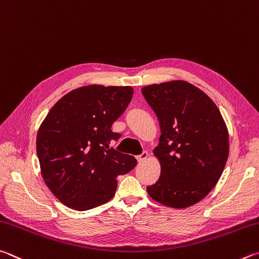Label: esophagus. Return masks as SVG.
<instances>
[{
	"instance_id": "esophagus-1",
	"label": "esophagus",
	"mask_w": 259,
	"mask_h": 259,
	"mask_svg": "<svg viewBox=\"0 0 259 259\" xmlns=\"http://www.w3.org/2000/svg\"><path fill=\"white\" fill-rule=\"evenodd\" d=\"M148 157H149V153H148L147 151H143V152L141 153V155L137 157V159H138V161H139V162H141V161H144V160H146Z\"/></svg>"
}]
</instances>
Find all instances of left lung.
<instances>
[{
    "mask_svg": "<svg viewBox=\"0 0 259 259\" xmlns=\"http://www.w3.org/2000/svg\"><path fill=\"white\" fill-rule=\"evenodd\" d=\"M142 94L157 115L161 135L153 150L160 176L147 187L153 200L187 208L209 193L229 157V132L214 101L185 80L144 86Z\"/></svg>",
    "mask_w": 259,
    "mask_h": 259,
    "instance_id": "1",
    "label": "left lung"
}]
</instances>
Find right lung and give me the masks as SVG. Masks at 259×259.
<instances>
[{
    "instance_id": "add662e5",
    "label": "right lung",
    "mask_w": 259,
    "mask_h": 259,
    "mask_svg": "<svg viewBox=\"0 0 259 259\" xmlns=\"http://www.w3.org/2000/svg\"><path fill=\"white\" fill-rule=\"evenodd\" d=\"M132 97L131 86H83L63 95L40 124V174L63 205L79 211L103 205L115 194L117 176L137 166L133 156L109 148L120 138L111 126Z\"/></svg>"
}]
</instances>
